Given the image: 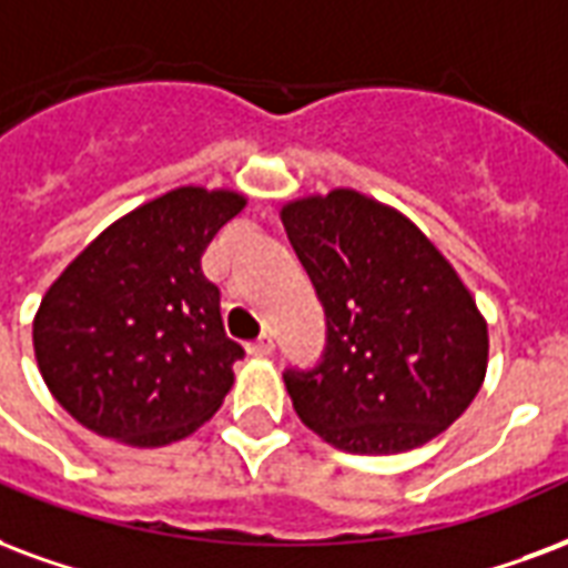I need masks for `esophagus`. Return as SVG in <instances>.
I'll list each match as a JSON object with an SVG mask.
<instances>
[{
	"mask_svg": "<svg viewBox=\"0 0 568 568\" xmlns=\"http://www.w3.org/2000/svg\"><path fill=\"white\" fill-rule=\"evenodd\" d=\"M246 348H250V355H255V358H267L273 352V337L271 334H262L258 339H252Z\"/></svg>",
	"mask_w": 568,
	"mask_h": 568,
	"instance_id": "esophagus-1",
	"label": "esophagus"
}]
</instances>
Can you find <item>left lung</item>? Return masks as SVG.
Instances as JSON below:
<instances>
[{
	"instance_id": "left-lung-1",
	"label": "left lung",
	"mask_w": 568,
	"mask_h": 568,
	"mask_svg": "<svg viewBox=\"0 0 568 568\" xmlns=\"http://www.w3.org/2000/svg\"><path fill=\"white\" fill-rule=\"evenodd\" d=\"M283 225L325 310L322 358L283 373L301 422L352 455L430 443L487 369V325L455 267L352 189L285 204Z\"/></svg>"
}]
</instances>
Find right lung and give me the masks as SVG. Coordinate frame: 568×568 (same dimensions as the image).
Returning a JSON list of instances; mask_svg holds the SVG:
<instances>
[{"label": "right lung", "instance_id": "right-lung-1", "mask_svg": "<svg viewBox=\"0 0 568 568\" xmlns=\"http://www.w3.org/2000/svg\"><path fill=\"white\" fill-rule=\"evenodd\" d=\"M243 204L174 189L113 222L50 285L32 325L38 369L83 427L153 448L220 409L246 352L225 334L201 255Z\"/></svg>", "mask_w": 568, "mask_h": 568}]
</instances>
